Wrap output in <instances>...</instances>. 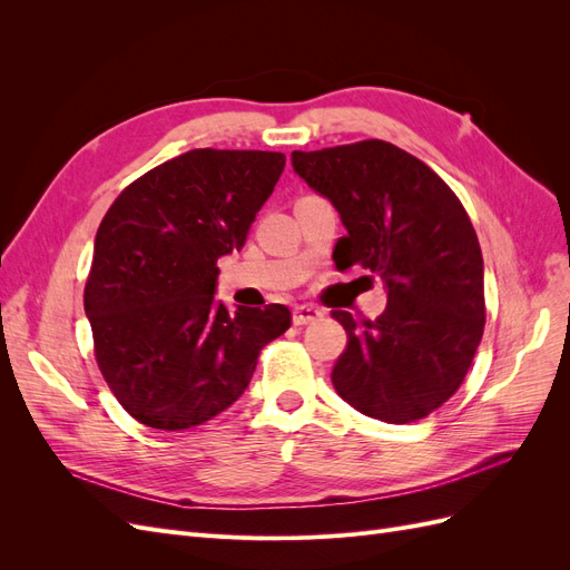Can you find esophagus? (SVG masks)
<instances>
[{
    "mask_svg": "<svg viewBox=\"0 0 570 570\" xmlns=\"http://www.w3.org/2000/svg\"><path fill=\"white\" fill-rule=\"evenodd\" d=\"M321 316H323L321 308H316V306H308V304H299V306L292 308V323H295V325L314 323V321H318Z\"/></svg>",
    "mask_w": 570,
    "mask_h": 570,
    "instance_id": "esophagus-1",
    "label": "esophagus"
}]
</instances>
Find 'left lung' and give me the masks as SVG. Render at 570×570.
I'll use <instances>...</instances> for the list:
<instances>
[{
	"instance_id": "obj_1",
	"label": "left lung",
	"mask_w": 570,
	"mask_h": 570,
	"mask_svg": "<svg viewBox=\"0 0 570 570\" xmlns=\"http://www.w3.org/2000/svg\"><path fill=\"white\" fill-rule=\"evenodd\" d=\"M292 166L337 209L333 258L381 275L375 321L333 312L347 350L333 368L344 402L385 423L421 421L463 383L485 331L482 252L463 204L433 168L383 140L292 151Z\"/></svg>"
}]
</instances>
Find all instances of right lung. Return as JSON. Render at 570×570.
<instances>
[{"label":"right lung","instance_id":"right-lung-1","mask_svg":"<svg viewBox=\"0 0 570 570\" xmlns=\"http://www.w3.org/2000/svg\"><path fill=\"white\" fill-rule=\"evenodd\" d=\"M283 168L281 151L189 149L132 180L101 218L85 314L97 366L135 421L187 430L218 416L289 327L283 304L230 314L214 299L216 262L245 247Z\"/></svg>","mask_w":570,"mask_h":570}]
</instances>
